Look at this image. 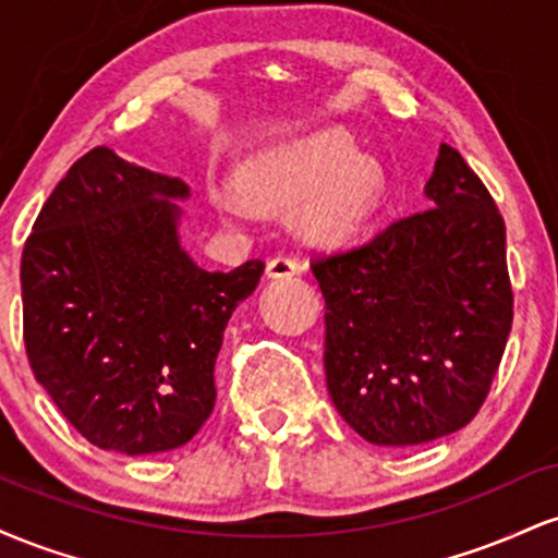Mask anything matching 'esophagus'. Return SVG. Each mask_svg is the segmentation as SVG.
I'll list each match as a JSON object with an SVG mask.
<instances>
[{
  "mask_svg": "<svg viewBox=\"0 0 558 558\" xmlns=\"http://www.w3.org/2000/svg\"><path fill=\"white\" fill-rule=\"evenodd\" d=\"M299 270L301 262L296 257H286V254L267 262V275H270V278H291V275H296Z\"/></svg>",
  "mask_w": 558,
  "mask_h": 558,
  "instance_id": "obj_1",
  "label": "esophagus"
}]
</instances>
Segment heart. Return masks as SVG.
<instances>
[{"instance_id": "heart-1", "label": "heart", "mask_w": 558, "mask_h": 558, "mask_svg": "<svg viewBox=\"0 0 558 558\" xmlns=\"http://www.w3.org/2000/svg\"><path fill=\"white\" fill-rule=\"evenodd\" d=\"M243 189L267 209L301 204L299 228L312 243H343L354 239L380 207L386 172L380 162L356 155L349 133L325 131L317 136L265 151L243 170ZM209 202L220 215L246 217L252 202L228 185H213Z\"/></svg>"}]
</instances>
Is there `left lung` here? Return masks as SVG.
<instances>
[{"instance_id":"left-lung-1","label":"left lung","mask_w":558,"mask_h":558,"mask_svg":"<svg viewBox=\"0 0 558 558\" xmlns=\"http://www.w3.org/2000/svg\"><path fill=\"white\" fill-rule=\"evenodd\" d=\"M425 194L422 213L312 262L328 393L375 446L462 430L488 396L514 317L504 217L448 144Z\"/></svg>"}]
</instances>
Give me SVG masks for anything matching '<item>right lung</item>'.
<instances>
[{
	"label": "right lung",
	"instance_id": "right-lung-1",
	"mask_svg": "<svg viewBox=\"0 0 558 558\" xmlns=\"http://www.w3.org/2000/svg\"><path fill=\"white\" fill-rule=\"evenodd\" d=\"M181 178L107 146L57 183L23 246V338L36 380L88 444L159 453L189 444L215 409L230 315L265 262L209 272L178 235Z\"/></svg>",
	"mask_w": 558,
	"mask_h": 558
}]
</instances>
